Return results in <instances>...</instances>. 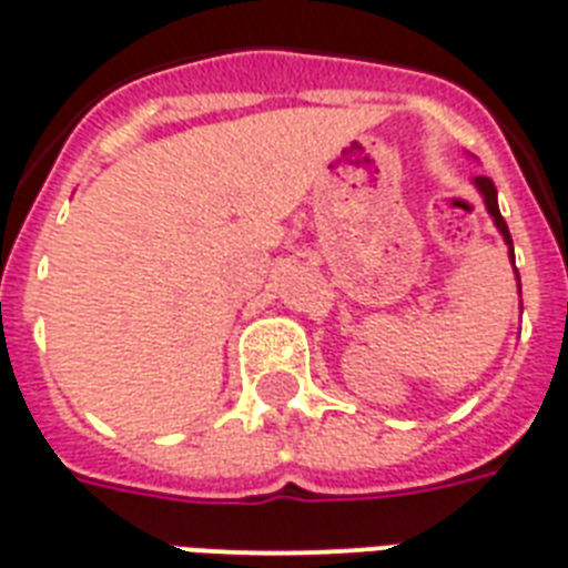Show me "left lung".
Listing matches in <instances>:
<instances>
[{
  "label": "left lung",
  "mask_w": 568,
  "mask_h": 568,
  "mask_svg": "<svg viewBox=\"0 0 568 568\" xmlns=\"http://www.w3.org/2000/svg\"><path fill=\"white\" fill-rule=\"evenodd\" d=\"M474 186H477V192H480V195H483V204H486V210H489L491 222H495V227H498L500 236H504V243L509 245V261H513V270H516V254H513V236H509L507 222H504V215H500V210H498V189H495V183H491L489 178H474ZM516 281H518V270H516ZM518 293H521V281H518Z\"/></svg>",
  "instance_id": "obj_1"
}]
</instances>
